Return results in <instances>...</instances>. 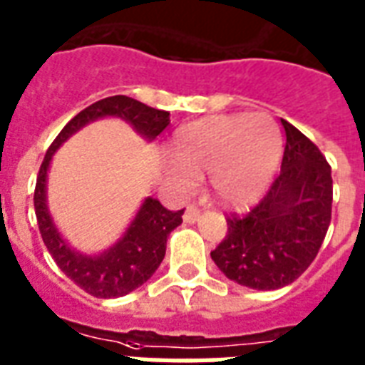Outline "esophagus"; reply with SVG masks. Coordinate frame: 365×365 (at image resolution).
Masks as SVG:
<instances>
[{"label": "esophagus", "mask_w": 365, "mask_h": 365, "mask_svg": "<svg viewBox=\"0 0 365 365\" xmlns=\"http://www.w3.org/2000/svg\"><path fill=\"white\" fill-rule=\"evenodd\" d=\"M199 216H201V210L195 207V205L187 207V210L183 212V220H185L187 224H193V222H197V220H199Z\"/></svg>", "instance_id": "obj_1"}]
</instances>
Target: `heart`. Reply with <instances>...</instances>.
I'll return each mask as SVG.
<instances>
[{"mask_svg": "<svg viewBox=\"0 0 365 365\" xmlns=\"http://www.w3.org/2000/svg\"><path fill=\"white\" fill-rule=\"evenodd\" d=\"M174 160L166 180L182 193L208 172L214 197L226 207H245L262 193L283 155L282 130L266 113L207 116L180 128L172 139Z\"/></svg>", "mask_w": 365, "mask_h": 365, "instance_id": "b5f03b06", "label": "heart"}]
</instances>
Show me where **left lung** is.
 <instances>
[{
	"mask_svg": "<svg viewBox=\"0 0 365 365\" xmlns=\"http://www.w3.org/2000/svg\"><path fill=\"white\" fill-rule=\"evenodd\" d=\"M282 124V172L249 212L227 218L226 239L210 252L227 279L258 291L282 289L304 274L331 222V166L304 133Z\"/></svg>",
	"mask_w": 365,
	"mask_h": 365,
	"instance_id": "left-lung-1",
	"label": "left lung"
}]
</instances>
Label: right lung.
Here are the masks:
<instances>
[{
	"label": "right lung",
	"instance_id": "obj_1",
	"mask_svg": "<svg viewBox=\"0 0 365 365\" xmlns=\"http://www.w3.org/2000/svg\"><path fill=\"white\" fill-rule=\"evenodd\" d=\"M105 116H116L126 120L147 141H153L170 124V113L147 107L145 103H139L126 96L107 97L83 108L82 113H78L61 130L51 147L47 149L36 180L34 208L41 239L53 260L65 272L66 277H71L78 287L97 299H116L141 287L157 272L166 252V239L172 230H176L182 224L183 210L172 212L164 208L157 199L147 197L124 235L101 255H82L63 239L59 230L53 224L51 214L47 208L49 163L55 151L72 133Z\"/></svg>",
	"mask_w": 365,
	"mask_h": 365
}]
</instances>
